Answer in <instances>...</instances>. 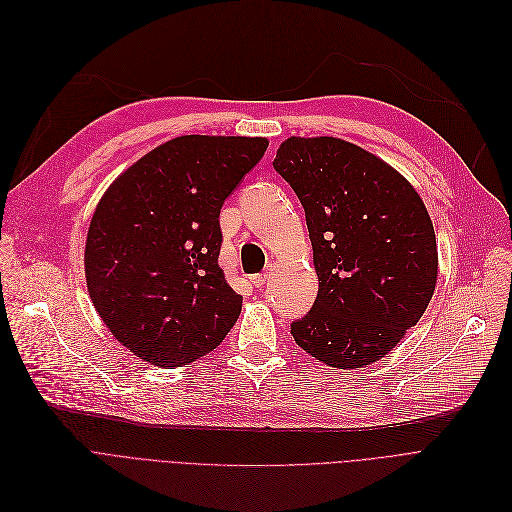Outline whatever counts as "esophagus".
Instances as JSON below:
<instances>
[{
  "mask_svg": "<svg viewBox=\"0 0 512 512\" xmlns=\"http://www.w3.org/2000/svg\"><path fill=\"white\" fill-rule=\"evenodd\" d=\"M250 281H252L254 287H262L266 281H269V275H266V273H258V275H252Z\"/></svg>",
  "mask_w": 512,
  "mask_h": 512,
  "instance_id": "1",
  "label": "esophagus"
}]
</instances>
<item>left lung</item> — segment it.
Wrapping results in <instances>:
<instances>
[{
    "label": "left lung",
    "mask_w": 512,
    "mask_h": 512,
    "mask_svg": "<svg viewBox=\"0 0 512 512\" xmlns=\"http://www.w3.org/2000/svg\"><path fill=\"white\" fill-rule=\"evenodd\" d=\"M306 212L319 294L291 323L296 344L337 369L383 358L433 296L437 248L412 185L335 137H289L273 162Z\"/></svg>",
    "instance_id": "obj_1"
}]
</instances>
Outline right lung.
Wrapping results in <instances>:
<instances>
[{"label":"right lung","instance_id":"right-lung-1","mask_svg":"<svg viewBox=\"0 0 512 512\" xmlns=\"http://www.w3.org/2000/svg\"><path fill=\"white\" fill-rule=\"evenodd\" d=\"M266 148L264 137H175L127 168L97 204L85 246L89 296L145 362L181 367L235 325L241 296L218 266V216Z\"/></svg>","mask_w":512,"mask_h":512}]
</instances>
